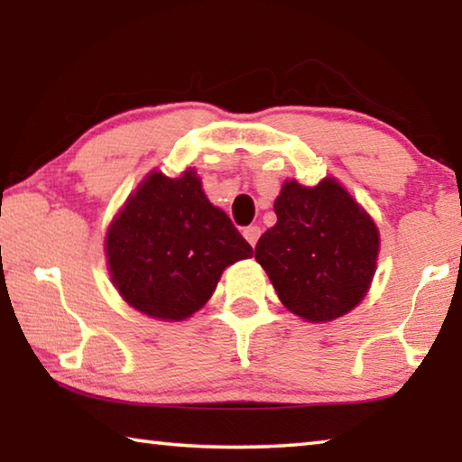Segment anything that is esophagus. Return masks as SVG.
<instances>
[{
    "label": "esophagus",
    "instance_id": "34e87169",
    "mask_svg": "<svg viewBox=\"0 0 462 462\" xmlns=\"http://www.w3.org/2000/svg\"><path fill=\"white\" fill-rule=\"evenodd\" d=\"M242 234H245L248 245L254 246L256 240H259V236H261V228H259V226H248V228H245V232H242Z\"/></svg>",
    "mask_w": 462,
    "mask_h": 462
}]
</instances>
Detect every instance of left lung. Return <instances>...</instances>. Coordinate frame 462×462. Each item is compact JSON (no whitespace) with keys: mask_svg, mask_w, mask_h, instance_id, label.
Segmentation results:
<instances>
[{"mask_svg":"<svg viewBox=\"0 0 462 462\" xmlns=\"http://www.w3.org/2000/svg\"><path fill=\"white\" fill-rule=\"evenodd\" d=\"M277 224L256 242L283 306L308 322H332L361 303L377 267L373 217L332 177L314 187L291 179L275 199Z\"/></svg>","mask_w":462,"mask_h":462,"instance_id":"left-lung-1","label":"left lung"}]
</instances>
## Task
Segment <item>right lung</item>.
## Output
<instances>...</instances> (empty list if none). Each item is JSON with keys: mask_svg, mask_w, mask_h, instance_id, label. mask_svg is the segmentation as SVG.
<instances>
[{"mask_svg": "<svg viewBox=\"0 0 462 462\" xmlns=\"http://www.w3.org/2000/svg\"><path fill=\"white\" fill-rule=\"evenodd\" d=\"M106 256L128 306L179 322L206 306L224 269L250 259L253 246L209 203L195 169L177 179L152 171L109 224Z\"/></svg>", "mask_w": 462, "mask_h": 462, "instance_id": "right-lung-1", "label": "right lung"}]
</instances>
